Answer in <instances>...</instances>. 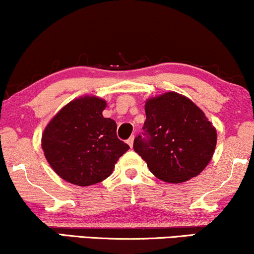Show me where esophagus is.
<instances>
[{"label": "esophagus", "mask_w": 254, "mask_h": 254, "mask_svg": "<svg viewBox=\"0 0 254 254\" xmlns=\"http://www.w3.org/2000/svg\"><path fill=\"white\" fill-rule=\"evenodd\" d=\"M133 139H135V137H133V136H131L130 138L127 139V144L130 145V148H132V146H133Z\"/></svg>", "instance_id": "1"}]
</instances>
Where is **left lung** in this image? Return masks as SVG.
I'll use <instances>...</instances> for the list:
<instances>
[{
	"mask_svg": "<svg viewBox=\"0 0 254 254\" xmlns=\"http://www.w3.org/2000/svg\"><path fill=\"white\" fill-rule=\"evenodd\" d=\"M143 132L133 149L160 180L185 182L197 176L212 160L216 131L195 104L176 92L145 103Z\"/></svg>",
	"mask_w": 254,
	"mask_h": 254,
	"instance_id": "obj_1",
	"label": "left lung"
}]
</instances>
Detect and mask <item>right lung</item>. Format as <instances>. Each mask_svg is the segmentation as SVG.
<instances>
[{
  "label": "right lung",
  "mask_w": 254,
  "mask_h": 254,
  "mask_svg": "<svg viewBox=\"0 0 254 254\" xmlns=\"http://www.w3.org/2000/svg\"><path fill=\"white\" fill-rule=\"evenodd\" d=\"M106 102L84 97L68 103L46 127L42 149L48 163L65 181L92 186L114 172L130 146L117 137L114 119L104 118Z\"/></svg>",
  "instance_id": "1"
}]
</instances>
